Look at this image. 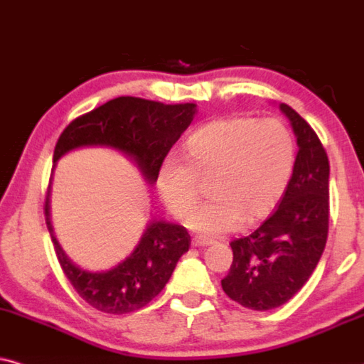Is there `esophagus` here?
I'll return each instance as SVG.
<instances>
[{"label":"esophagus","instance_id":"esophagus-1","mask_svg":"<svg viewBox=\"0 0 364 364\" xmlns=\"http://www.w3.org/2000/svg\"><path fill=\"white\" fill-rule=\"evenodd\" d=\"M210 243H211V240H208V238H201V237H195L191 240L193 247H206V245H210Z\"/></svg>","mask_w":364,"mask_h":364}]
</instances>
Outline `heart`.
<instances>
[{
    "label": "heart",
    "instance_id": "b5f03b06",
    "mask_svg": "<svg viewBox=\"0 0 364 364\" xmlns=\"http://www.w3.org/2000/svg\"><path fill=\"white\" fill-rule=\"evenodd\" d=\"M294 134L280 119L227 117L208 122L188 137L183 158H168L158 174V190L176 218H186L208 181L211 200L190 218L203 235L230 232L272 211L296 168Z\"/></svg>",
    "mask_w": 364,
    "mask_h": 364
}]
</instances>
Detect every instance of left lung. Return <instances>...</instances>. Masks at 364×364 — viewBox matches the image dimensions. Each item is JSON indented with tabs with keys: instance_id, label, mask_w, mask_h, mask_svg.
<instances>
[{
	"instance_id": "left-lung-1",
	"label": "left lung",
	"mask_w": 364,
	"mask_h": 364,
	"mask_svg": "<svg viewBox=\"0 0 364 364\" xmlns=\"http://www.w3.org/2000/svg\"><path fill=\"white\" fill-rule=\"evenodd\" d=\"M299 153L291 183L269 218L230 243L233 262L222 287L252 311L285 304L301 291L323 255L329 230V159L316 131L287 104Z\"/></svg>"
}]
</instances>
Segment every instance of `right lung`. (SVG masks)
I'll return each instance as SVG.
<instances>
[{"label": "right lung", "instance_id": "1", "mask_svg": "<svg viewBox=\"0 0 364 364\" xmlns=\"http://www.w3.org/2000/svg\"><path fill=\"white\" fill-rule=\"evenodd\" d=\"M195 104H163L141 97H117L79 116L60 134L53 151L58 161L80 146H110L136 161L149 183L158 179L169 149L186 131ZM45 220L63 274L87 304L105 314H127L149 304L171 277L179 257L190 248V233L181 225L151 222L136 250L107 272H87L63 254L48 218Z\"/></svg>", "mask_w": 364, "mask_h": 364}]
</instances>
